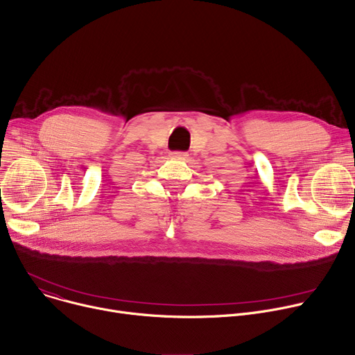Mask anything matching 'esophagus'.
Here are the masks:
<instances>
[{
  "mask_svg": "<svg viewBox=\"0 0 355 355\" xmlns=\"http://www.w3.org/2000/svg\"><path fill=\"white\" fill-rule=\"evenodd\" d=\"M170 157L174 158V159H187L188 154L187 153H171Z\"/></svg>",
  "mask_w": 355,
  "mask_h": 355,
  "instance_id": "34e87169",
  "label": "esophagus"
}]
</instances>
